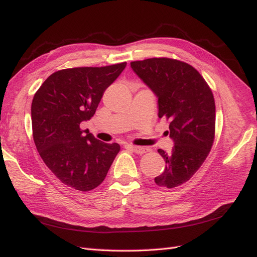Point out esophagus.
Wrapping results in <instances>:
<instances>
[{"instance_id":"esophagus-1","label":"esophagus","mask_w":257,"mask_h":257,"mask_svg":"<svg viewBox=\"0 0 257 257\" xmlns=\"http://www.w3.org/2000/svg\"><path fill=\"white\" fill-rule=\"evenodd\" d=\"M128 148H130L134 152H136V154H138V155H143V154H145V152H147V148H145V147L128 146Z\"/></svg>"}]
</instances>
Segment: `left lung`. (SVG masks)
I'll list each match as a JSON object with an SVG mask.
<instances>
[{"label":"left lung","instance_id":"8db88e82","mask_svg":"<svg viewBox=\"0 0 257 257\" xmlns=\"http://www.w3.org/2000/svg\"><path fill=\"white\" fill-rule=\"evenodd\" d=\"M158 98V116L169 120L174 146L159 149L166 169L155 182L168 189L185 183L199 170L214 141L215 102L209 85L191 65L171 58L130 63Z\"/></svg>","mask_w":257,"mask_h":257}]
</instances>
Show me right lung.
Returning <instances> with one entry per match:
<instances>
[{
  "label": "right lung",
  "instance_id": "add662e5",
  "mask_svg": "<svg viewBox=\"0 0 257 257\" xmlns=\"http://www.w3.org/2000/svg\"><path fill=\"white\" fill-rule=\"evenodd\" d=\"M127 63L103 67H76L52 74L32 101V128L36 149L61 181L90 191L103 180L120 150L80 129L96 112L103 92Z\"/></svg>",
  "mask_w": 257,
  "mask_h": 257
}]
</instances>
